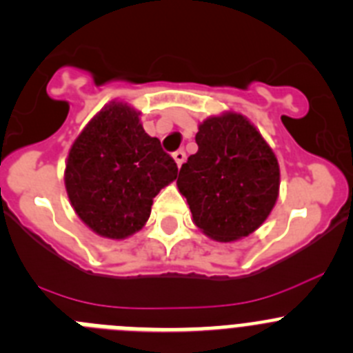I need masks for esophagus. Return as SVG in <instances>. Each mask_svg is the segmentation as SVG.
Masks as SVG:
<instances>
[{
    "label": "esophagus",
    "mask_w": 353,
    "mask_h": 353,
    "mask_svg": "<svg viewBox=\"0 0 353 353\" xmlns=\"http://www.w3.org/2000/svg\"><path fill=\"white\" fill-rule=\"evenodd\" d=\"M172 158L176 160L177 167H181L184 163V160H186V153H184L183 150H179V151H176V153H172Z\"/></svg>",
    "instance_id": "1"
}]
</instances>
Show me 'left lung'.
Segmentation results:
<instances>
[{
	"label": "left lung",
	"mask_w": 353,
	"mask_h": 353,
	"mask_svg": "<svg viewBox=\"0 0 353 353\" xmlns=\"http://www.w3.org/2000/svg\"><path fill=\"white\" fill-rule=\"evenodd\" d=\"M199 151L183 163L177 188L193 223L217 242H233L263 225L279 196L281 170L272 148L239 113L207 118Z\"/></svg>",
	"instance_id": "8db88e82"
}]
</instances>
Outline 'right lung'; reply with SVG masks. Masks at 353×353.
<instances>
[{
  "instance_id": "1",
  "label": "right lung",
  "mask_w": 353,
  "mask_h": 353,
  "mask_svg": "<svg viewBox=\"0 0 353 353\" xmlns=\"http://www.w3.org/2000/svg\"><path fill=\"white\" fill-rule=\"evenodd\" d=\"M177 177L174 158L148 136L139 113L111 102L95 114L69 150L65 190L81 221L106 239L139 232L153 199Z\"/></svg>"
}]
</instances>
